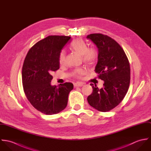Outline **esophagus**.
Listing matches in <instances>:
<instances>
[{
    "label": "esophagus",
    "instance_id": "obj_1",
    "mask_svg": "<svg viewBox=\"0 0 151 151\" xmlns=\"http://www.w3.org/2000/svg\"><path fill=\"white\" fill-rule=\"evenodd\" d=\"M84 85V83H75L74 84V86H83Z\"/></svg>",
    "mask_w": 151,
    "mask_h": 151
}]
</instances>
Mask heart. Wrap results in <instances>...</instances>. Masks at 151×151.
Segmentation results:
<instances>
[{"instance_id":"heart-1","label":"heart","mask_w":151,"mask_h":151,"mask_svg":"<svg viewBox=\"0 0 151 151\" xmlns=\"http://www.w3.org/2000/svg\"><path fill=\"white\" fill-rule=\"evenodd\" d=\"M70 48L73 52L81 56L83 62L88 65H93L98 58V50L95 47H88V44L81 38H78L73 41L70 45ZM65 52L62 50L59 56L60 65L65 64ZM86 70L83 68H77L73 72V76L76 78H81L85 74Z\"/></svg>"}]
</instances>
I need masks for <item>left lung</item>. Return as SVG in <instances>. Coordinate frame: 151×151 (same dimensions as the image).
<instances>
[{"mask_svg":"<svg viewBox=\"0 0 151 151\" xmlns=\"http://www.w3.org/2000/svg\"><path fill=\"white\" fill-rule=\"evenodd\" d=\"M98 48V60L95 73L104 81L99 89L93 84L92 93L87 98L89 104L95 109L106 112L116 107L126 96L130 83L129 59L121 46L115 40L102 34L86 37Z\"/></svg>","mask_w":151,"mask_h":151,"instance_id":"left-lung-1","label":"left lung"}]
</instances>
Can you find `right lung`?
<instances>
[{"instance_id":"1","label":"right lung","mask_w":151,"mask_h":151,"mask_svg":"<svg viewBox=\"0 0 151 151\" xmlns=\"http://www.w3.org/2000/svg\"><path fill=\"white\" fill-rule=\"evenodd\" d=\"M71 37L49 35L28 50L22 68V82L25 96L37 110L47 115L58 113L67 105L73 89L71 83L52 86L51 74L60 67L59 56Z\"/></svg>"}]
</instances>
